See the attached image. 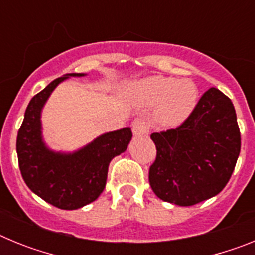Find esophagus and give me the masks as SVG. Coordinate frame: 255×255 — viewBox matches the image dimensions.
<instances>
[{
	"label": "esophagus",
	"instance_id": "obj_1",
	"mask_svg": "<svg viewBox=\"0 0 255 255\" xmlns=\"http://www.w3.org/2000/svg\"><path fill=\"white\" fill-rule=\"evenodd\" d=\"M131 129L134 135L136 136H141V135H147L149 132V124L145 119H141V117H138L135 119L131 124Z\"/></svg>",
	"mask_w": 255,
	"mask_h": 255
}]
</instances>
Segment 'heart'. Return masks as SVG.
<instances>
[{"label": "heart", "instance_id": "heart-1", "mask_svg": "<svg viewBox=\"0 0 255 255\" xmlns=\"http://www.w3.org/2000/svg\"><path fill=\"white\" fill-rule=\"evenodd\" d=\"M135 94L148 106L157 105V119L167 126L184 123L194 111L199 92L189 79L152 76L135 87Z\"/></svg>", "mask_w": 255, "mask_h": 255}]
</instances>
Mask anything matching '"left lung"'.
I'll return each mask as SVG.
<instances>
[{
  "instance_id": "1",
  "label": "left lung",
  "mask_w": 255,
  "mask_h": 255,
  "mask_svg": "<svg viewBox=\"0 0 255 255\" xmlns=\"http://www.w3.org/2000/svg\"><path fill=\"white\" fill-rule=\"evenodd\" d=\"M157 154L149 184L159 199L188 207L226 186L238 161L242 136L233 102L217 88L200 97L175 129L153 132Z\"/></svg>"
}]
</instances>
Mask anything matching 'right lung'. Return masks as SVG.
<instances>
[{"mask_svg":"<svg viewBox=\"0 0 255 255\" xmlns=\"http://www.w3.org/2000/svg\"><path fill=\"white\" fill-rule=\"evenodd\" d=\"M69 74L49 83L35 94L26 107L16 139L21 176L33 193L61 209H78L100 197L106 186L108 164L125 152L131 140L129 128L101 135L93 143L73 154L53 153L40 136V110L52 91Z\"/></svg>","mask_w":255,"mask_h":255,"instance_id":"right-lung-1","label":"right lung"}]
</instances>
